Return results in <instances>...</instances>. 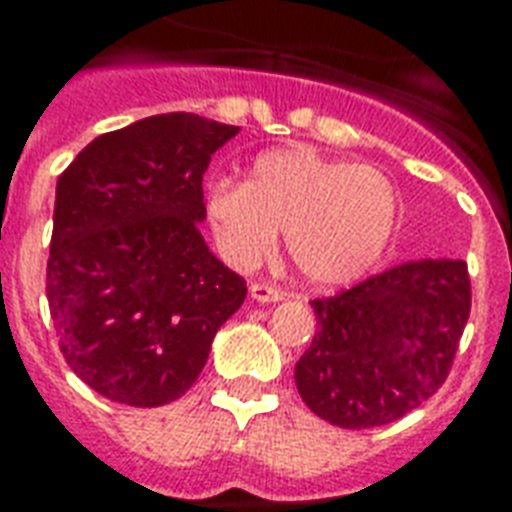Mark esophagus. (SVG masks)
Here are the masks:
<instances>
[{
  "label": "esophagus",
  "mask_w": 512,
  "mask_h": 512,
  "mask_svg": "<svg viewBox=\"0 0 512 512\" xmlns=\"http://www.w3.org/2000/svg\"><path fill=\"white\" fill-rule=\"evenodd\" d=\"M249 295L257 303H279V300H284V292L279 287H273V284H265V281H255L249 287Z\"/></svg>",
  "instance_id": "1"
}]
</instances>
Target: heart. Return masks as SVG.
Returning a JSON list of instances; mask_svg holds the SVG:
<instances>
[{"mask_svg":"<svg viewBox=\"0 0 512 512\" xmlns=\"http://www.w3.org/2000/svg\"><path fill=\"white\" fill-rule=\"evenodd\" d=\"M204 215L236 268L260 263L284 228L297 271L319 287H340L382 260L398 225V193L369 164L287 146L257 156L247 183H209Z\"/></svg>","mask_w":512,"mask_h":512,"instance_id":"obj_1","label":"heart"}]
</instances>
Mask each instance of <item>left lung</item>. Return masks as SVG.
<instances>
[{
	"instance_id": "obj_1",
	"label": "left lung",
	"mask_w": 512,
	"mask_h": 512,
	"mask_svg": "<svg viewBox=\"0 0 512 512\" xmlns=\"http://www.w3.org/2000/svg\"><path fill=\"white\" fill-rule=\"evenodd\" d=\"M316 335L295 366L313 414L348 430L401 420L452 372L470 316L465 260H409L311 300Z\"/></svg>"
}]
</instances>
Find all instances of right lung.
<instances>
[{"label":"right lung","mask_w":512,"mask_h":512,"mask_svg":"<svg viewBox=\"0 0 512 512\" xmlns=\"http://www.w3.org/2000/svg\"><path fill=\"white\" fill-rule=\"evenodd\" d=\"M239 127L159 114L106 132L58 177L47 303L66 364L116 404L191 388L247 281L201 239L204 172Z\"/></svg>","instance_id":"right-lung-1"}]
</instances>
